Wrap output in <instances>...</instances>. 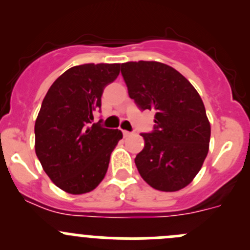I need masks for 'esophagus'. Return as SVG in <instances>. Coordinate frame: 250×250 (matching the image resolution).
<instances>
[{"label": "esophagus", "mask_w": 250, "mask_h": 250, "mask_svg": "<svg viewBox=\"0 0 250 250\" xmlns=\"http://www.w3.org/2000/svg\"><path fill=\"white\" fill-rule=\"evenodd\" d=\"M123 135H125V138L129 137V135H132V132H128V130H123Z\"/></svg>", "instance_id": "obj_1"}]
</instances>
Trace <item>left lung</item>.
<instances>
[{
	"instance_id": "left-lung-1",
	"label": "left lung",
	"mask_w": 250,
	"mask_h": 250,
	"mask_svg": "<svg viewBox=\"0 0 250 250\" xmlns=\"http://www.w3.org/2000/svg\"><path fill=\"white\" fill-rule=\"evenodd\" d=\"M128 94L140 110L155 111L152 133L135 157L141 178L160 191L174 192L193 180L207 157L210 123L197 90L169 65L128 62L121 65Z\"/></svg>"
}]
</instances>
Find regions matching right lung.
<instances>
[{"instance_id":"obj_1","label":"right lung","mask_w":250,"mask_h":250,"mask_svg":"<svg viewBox=\"0 0 250 250\" xmlns=\"http://www.w3.org/2000/svg\"><path fill=\"white\" fill-rule=\"evenodd\" d=\"M118 74L120 64L70 67L42 102L35 122V151L50 180L65 192H90L107 172L122 132L92 122L102 107L104 88Z\"/></svg>"}]
</instances>
